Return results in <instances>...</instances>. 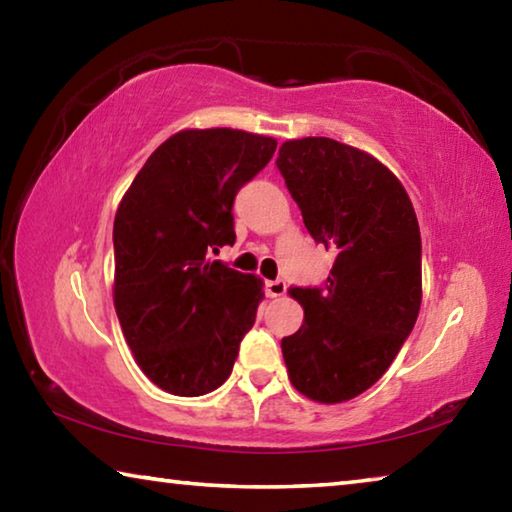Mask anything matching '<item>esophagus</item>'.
<instances>
[{
    "label": "esophagus",
    "mask_w": 512,
    "mask_h": 512,
    "mask_svg": "<svg viewBox=\"0 0 512 512\" xmlns=\"http://www.w3.org/2000/svg\"><path fill=\"white\" fill-rule=\"evenodd\" d=\"M264 291L268 298H280L287 293V284H284L282 280H266L264 282Z\"/></svg>",
    "instance_id": "1"
}]
</instances>
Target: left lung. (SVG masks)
Returning <instances> with one entry per match:
<instances>
[{"instance_id": "left-lung-1", "label": "left lung", "mask_w": 512, "mask_h": 512, "mask_svg": "<svg viewBox=\"0 0 512 512\" xmlns=\"http://www.w3.org/2000/svg\"><path fill=\"white\" fill-rule=\"evenodd\" d=\"M277 169L309 235L334 255L325 289H289L305 320L282 357L309 400L348 402L384 375L418 320V216L391 169L329 137L284 142Z\"/></svg>"}]
</instances>
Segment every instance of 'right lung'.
I'll return each mask as SVG.
<instances>
[{
	"label": "right lung",
	"instance_id": "add662e5",
	"mask_svg": "<svg viewBox=\"0 0 512 512\" xmlns=\"http://www.w3.org/2000/svg\"><path fill=\"white\" fill-rule=\"evenodd\" d=\"M275 146L235 128H187L151 153L117 207L121 332L144 375L171 395L219 388L255 323L264 282L212 253L235 244L232 203Z\"/></svg>",
	"mask_w": 512,
	"mask_h": 512
}]
</instances>
